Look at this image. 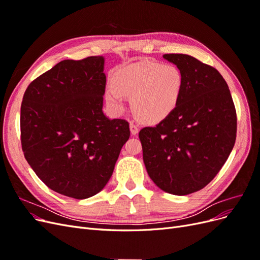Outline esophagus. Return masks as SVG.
<instances>
[{
	"label": "esophagus",
	"instance_id": "obj_1",
	"mask_svg": "<svg viewBox=\"0 0 260 260\" xmlns=\"http://www.w3.org/2000/svg\"><path fill=\"white\" fill-rule=\"evenodd\" d=\"M130 131L133 136H137L139 133V127L133 121L130 122Z\"/></svg>",
	"mask_w": 260,
	"mask_h": 260
}]
</instances>
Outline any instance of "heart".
<instances>
[{"mask_svg":"<svg viewBox=\"0 0 260 260\" xmlns=\"http://www.w3.org/2000/svg\"><path fill=\"white\" fill-rule=\"evenodd\" d=\"M183 75L169 64L142 60L118 67L113 74L105 98L115 112L124 109V96L132 98V106L141 120L157 123L176 111L183 90Z\"/></svg>","mask_w":260,"mask_h":260,"instance_id":"1","label":"heart"}]
</instances>
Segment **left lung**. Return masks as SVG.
<instances>
[{
    "label": "left lung",
    "mask_w": 260,
    "mask_h": 260,
    "mask_svg": "<svg viewBox=\"0 0 260 260\" xmlns=\"http://www.w3.org/2000/svg\"><path fill=\"white\" fill-rule=\"evenodd\" d=\"M183 75L176 111L139 133L147 174L160 190L187 195L205 187L229 157L237 112L217 69L186 54H165Z\"/></svg>",
    "instance_id": "1"
}]
</instances>
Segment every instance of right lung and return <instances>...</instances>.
<instances>
[{"label": "right lung", "instance_id": "obj_1", "mask_svg": "<svg viewBox=\"0 0 260 260\" xmlns=\"http://www.w3.org/2000/svg\"><path fill=\"white\" fill-rule=\"evenodd\" d=\"M104 62L103 56L61 60L22 98L25 158L51 190L76 200L103 190L130 137L128 121L103 113Z\"/></svg>", "mask_w": 260, "mask_h": 260}]
</instances>
